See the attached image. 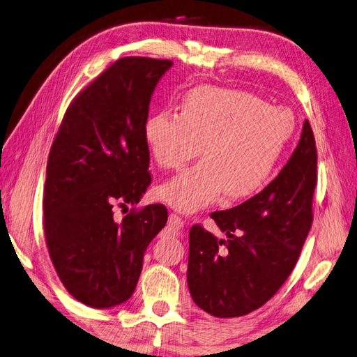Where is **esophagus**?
I'll list each match as a JSON object with an SVG mask.
<instances>
[{
	"instance_id": "1",
	"label": "esophagus",
	"mask_w": 357,
	"mask_h": 357,
	"mask_svg": "<svg viewBox=\"0 0 357 357\" xmlns=\"http://www.w3.org/2000/svg\"><path fill=\"white\" fill-rule=\"evenodd\" d=\"M168 225L172 229H181L185 227V220L180 219L177 214H169V219H168Z\"/></svg>"
}]
</instances>
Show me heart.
Returning a JSON list of instances; mask_svg holds the SVG:
<instances>
[{
  "mask_svg": "<svg viewBox=\"0 0 357 357\" xmlns=\"http://www.w3.org/2000/svg\"><path fill=\"white\" fill-rule=\"evenodd\" d=\"M294 130L289 109L217 86L194 87L181 100L180 114H152L143 126L151 154L165 169L181 168L202 149L206 155L158 189L160 199L186 214L223 191L232 200L256 195L270 181Z\"/></svg>",
  "mask_w": 357,
  "mask_h": 357,
  "instance_id": "heart-1",
  "label": "heart"
}]
</instances>
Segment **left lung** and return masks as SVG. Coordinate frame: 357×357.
Returning a JSON list of instances; mask_svg holds the SVG:
<instances>
[{
    "label": "left lung",
    "mask_w": 357,
    "mask_h": 357,
    "mask_svg": "<svg viewBox=\"0 0 357 357\" xmlns=\"http://www.w3.org/2000/svg\"><path fill=\"white\" fill-rule=\"evenodd\" d=\"M317 151L310 121L299 144L264 191L211 214L225 238L189 229L188 288L199 308L238 317L260 308L294 270L312 223Z\"/></svg>",
    "instance_id": "1"
}]
</instances>
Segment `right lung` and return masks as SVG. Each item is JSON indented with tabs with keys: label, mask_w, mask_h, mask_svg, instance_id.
Instances as JSON below:
<instances>
[{
	"label": "right lung",
	"mask_w": 357,
	"mask_h": 357,
	"mask_svg": "<svg viewBox=\"0 0 357 357\" xmlns=\"http://www.w3.org/2000/svg\"><path fill=\"white\" fill-rule=\"evenodd\" d=\"M169 60L125 56L69 105L49 152L45 236L50 260L70 296L111 308L132 296L144 251L168 220L160 203L137 205L151 183L143 126Z\"/></svg>",
	"instance_id": "right-lung-1"
}]
</instances>
